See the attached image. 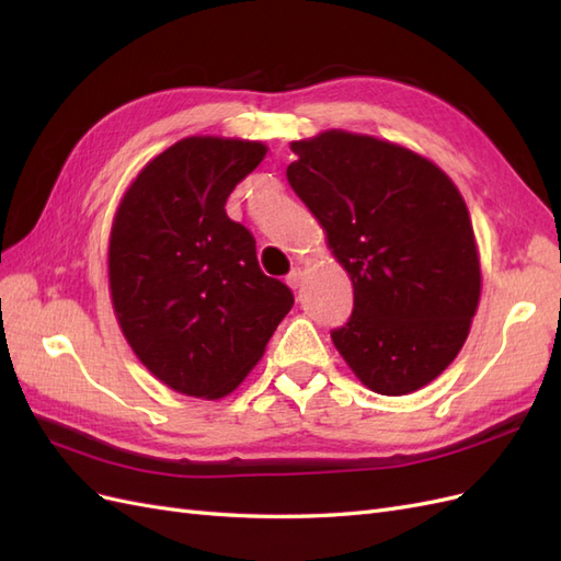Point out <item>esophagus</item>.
<instances>
[{"instance_id": "34e87169", "label": "esophagus", "mask_w": 561, "mask_h": 561, "mask_svg": "<svg viewBox=\"0 0 561 561\" xmlns=\"http://www.w3.org/2000/svg\"><path fill=\"white\" fill-rule=\"evenodd\" d=\"M285 283L293 287V290H297V287L301 285V268H293L290 274H287V278H285Z\"/></svg>"}]
</instances>
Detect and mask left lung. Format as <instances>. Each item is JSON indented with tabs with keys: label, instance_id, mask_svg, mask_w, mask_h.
Instances as JSON below:
<instances>
[{
	"label": "left lung",
	"instance_id": "8db88e82",
	"mask_svg": "<svg viewBox=\"0 0 561 561\" xmlns=\"http://www.w3.org/2000/svg\"><path fill=\"white\" fill-rule=\"evenodd\" d=\"M293 151L287 182L353 283L334 346L375 393L431 383L461 351L480 301L461 194L435 163L369 135L330 130Z\"/></svg>",
	"mask_w": 561,
	"mask_h": 561
}]
</instances>
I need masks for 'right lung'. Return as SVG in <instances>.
Here are the masks:
<instances>
[{
	"mask_svg": "<svg viewBox=\"0 0 561 561\" xmlns=\"http://www.w3.org/2000/svg\"><path fill=\"white\" fill-rule=\"evenodd\" d=\"M262 142L186 138L135 178L110 239L112 301L128 344L163 383L222 398L262 358L293 290L266 276L227 198Z\"/></svg>",
	"mask_w": 561,
	"mask_h": 561,
	"instance_id": "1",
	"label": "right lung"
}]
</instances>
